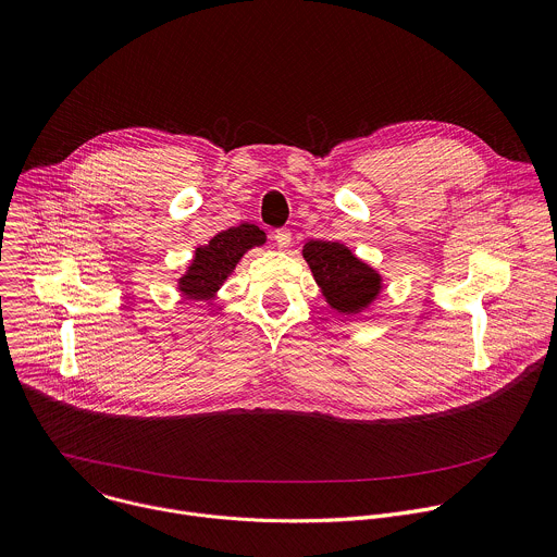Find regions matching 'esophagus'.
Instances as JSON below:
<instances>
[{
	"label": "esophagus",
	"mask_w": 557,
	"mask_h": 557,
	"mask_svg": "<svg viewBox=\"0 0 557 557\" xmlns=\"http://www.w3.org/2000/svg\"><path fill=\"white\" fill-rule=\"evenodd\" d=\"M290 232L288 230H280V232H275V245L282 249V251H286L288 247H290Z\"/></svg>",
	"instance_id": "1"
}]
</instances>
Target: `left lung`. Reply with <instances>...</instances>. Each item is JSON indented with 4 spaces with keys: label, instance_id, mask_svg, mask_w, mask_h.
I'll use <instances>...</instances> for the list:
<instances>
[{
    "label": "left lung",
    "instance_id": "1",
    "mask_svg": "<svg viewBox=\"0 0 557 557\" xmlns=\"http://www.w3.org/2000/svg\"><path fill=\"white\" fill-rule=\"evenodd\" d=\"M325 304L345 317L362 314L385 290L379 269L343 243L308 240L301 249Z\"/></svg>",
    "mask_w": 557,
    "mask_h": 557
}]
</instances>
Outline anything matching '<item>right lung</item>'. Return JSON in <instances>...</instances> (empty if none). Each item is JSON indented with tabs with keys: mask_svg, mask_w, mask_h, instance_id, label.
Segmentation results:
<instances>
[{
	"mask_svg": "<svg viewBox=\"0 0 557 557\" xmlns=\"http://www.w3.org/2000/svg\"><path fill=\"white\" fill-rule=\"evenodd\" d=\"M264 245L267 234L251 223H240L236 227L219 232L208 245L195 249L190 264L185 267L183 275L176 280L178 295L214 306L221 286L236 271L243 256Z\"/></svg>",
	"mask_w": 557,
	"mask_h": 557,
	"instance_id": "1",
	"label": "right lung"
}]
</instances>
